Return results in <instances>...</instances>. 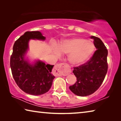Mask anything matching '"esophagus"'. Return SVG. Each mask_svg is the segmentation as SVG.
I'll use <instances>...</instances> for the list:
<instances>
[{"mask_svg": "<svg viewBox=\"0 0 121 121\" xmlns=\"http://www.w3.org/2000/svg\"><path fill=\"white\" fill-rule=\"evenodd\" d=\"M55 71L58 76H66L71 73V69L69 68L66 63H61L56 64L55 67Z\"/></svg>", "mask_w": 121, "mask_h": 121, "instance_id": "34e87169", "label": "esophagus"}]
</instances>
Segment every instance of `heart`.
Here are the masks:
<instances>
[{
    "mask_svg": "<svg viewBox=\"0 0 121 121\" xmlns=\"http://www.w3.org/2000/svg\"><path fill=\"white\" fill-rule=\"evenodd\" d=\"M58 48L60 53L69 54L68 59L71 64L79 65L90 58L94 51L95 46L89 40L75 37L63 40ZM57 54L60 55L58 52Z\"/></svg>",
    "mask_w": 121,
    "mask_h": 121,
    "instance_id": "heart-1",
    "label": "heart"
}]
</instances>
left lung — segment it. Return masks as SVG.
<instances>
[{
	"mask_svg": "<svg viewBox=\"0 0 121 121\" xmlns=\"http://www.w3.org/2000/svg\"><path fill=\"white\" fill-rule=\"evenodd\" d=\"M97 50L89 60L78 67H74L73 73L77 82L69 86L70 90L79 96H86L98 89L104 81L108 69V50L99 38L92 36Z\"/></svg>",
	"mask_w": 121,
	"mask_h": 121,
	"instance_id": "8db88e82",
	"label": "left lung"
}]
</instances>
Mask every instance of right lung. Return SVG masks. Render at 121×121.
<instances>
[{"mask_svg": "<svg viewBox=\"0 0 121 121\" xmlns=\"http://www.w3.org/2000/svg\"><path fill=\"white\" fill-rule=\"evenodd\" d=\"M39 31H27L15 42L10 56V66L17 85L28 94L40 95L48 92L55 77L51 72L54 65L38 61L35 65L24 60L30 39L44 40Z\"/></svg>", "mask_w": 121, "mask_h": 121, "instance_id": "obj_1", "label": "right lung"}]
</instances>
